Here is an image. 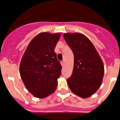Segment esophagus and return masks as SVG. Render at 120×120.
Returning a JSON list of instances; mask_svg holds the SVG:
<instances>
[{
  "label": "esophagus",
  "instance_id": "34e87169",
  "mask_svg": "<svg viewBox=\"0 0 120 120\" xmlns=\"http://www.w3.org/2000/svg\"><path fill=\"white\" fill-rule=\"evenodd\" d=\"M61 65H62V66H64V65H65V62H64V61H62V62H61Z\"/></svg>",
  "mask_w": 120,
  "mask_h": 120
}]
</instances>
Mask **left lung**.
Segmentation results:
<instances>
[{"instance_id":"1","label":"left lung","mask_w":120,"mask_h":120,"mask_svg":"<svg viewBox=\"0 0 120 120\" xmlns=\"http://www.w3.org/2000/svg\"><path fill=\"white\" fill-rule=\"evenodd\" d=\"M66 43L74 54V68L67 79L72 93L86 98L100 87L104 74L102 61L91 41L79 33L65 34Z\"/></svg>"}]
</instances>
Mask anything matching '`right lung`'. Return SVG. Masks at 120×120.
<instances>
[{
    "label": "right lung",
    "mask_w": 120,
    "mask_h": 120,
    "mask_svg": "<svg viewBox=\"0 0 120 120\" xmlns=\"http://www.w3.org/2000/svg\"><path fill=\"white\" fill-rule=\"evenodd\" d=\"M60 34L40 33L30 41L21 59V77L35 97L45 98L55 91L62 66L54 52Z\"/></svg>",
    "instance_id": "add662e5"
}]
</instances>
